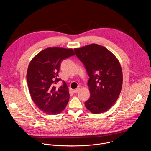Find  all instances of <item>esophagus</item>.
<instances>
[{"mask_svg":"<svg viewBox=\"0 0 151 151\" xmlns=\"http://www.w3.org/2000/svg\"><path fill=\"white\" fill-rule=\"evenodd\" d=\"M79 88H78L75 89V90H73V93H77L79 91Z\"/></svg>","mask_w":151,"mask_h":151,"instance_id":"1","label":"esophagus"}]
</instances>
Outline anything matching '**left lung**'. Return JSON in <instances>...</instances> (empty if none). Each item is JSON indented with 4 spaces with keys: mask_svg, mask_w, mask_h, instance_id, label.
I'll use <instances>...</instances> for the list:
<instances>
[{
    "mask_svg": "<svg viewBox=\"0 0 151 151\" xmlns=\"http://www.w3.org/2000/svg\"><path fill=\"white\" fill-rule=\"evenodd\" d=\"M74 51L90 77V97L85 102V107L95 114L107 111L117 100L122 88V73L119 61L111 51L97 44Z\"/></svg>",
    "mask_w": 151,
    "mask_h": 151,
    "instance_id": "1",
    "label": "left lung"
}]
</instances>
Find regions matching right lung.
Here are the masks:
<instances>
[{"label": "right lung", "instance_id": "1", "mask_svg": "<svg viewBox=\"0 0 151 151\" xmlns=\"http://www.w3.org/2000/svg\"><path fill=\"white\" fill-rule=\"evenodd\" d=\"M75 53L72 49L54 47L40 51L30 61L27 81L31 97L42 112L48 115L60 114L66 107L69 92L66 83L56 88L55 84L61 80L58 72L61 61Z\"/></svg>", "mask_w": 151, "mask_h": 151}]
</instances>
